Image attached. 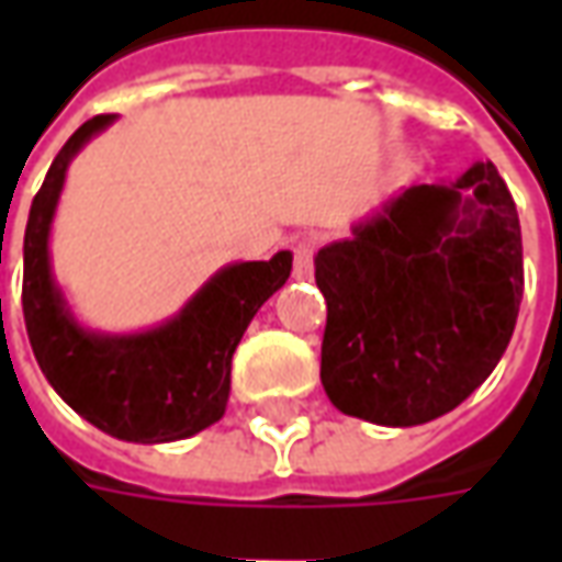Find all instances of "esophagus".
<instances>
[{
    "mask_svg": "<svg viewBox=\"0 0 562 562\" xmlns=\"http://www.w3.org/2000/svg\"><path fill=\"white\" fill-rule=\"evenodd\" d=\"M313 252H316V246L313 240H297L294 246V280H310L313 277Z\"/></svg>",
    "mask_w": 562,
    "mask_h": 562,
    "instance_id": "1",
    "label": "esophagus"
}]
</instances>
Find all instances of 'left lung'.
Returning <instances> with one entry per match:
<instances>
[{
    "instance_id": "1",
    "label": "left lung",
    "mask_w": 562,
    "mask_h": 562,
    "mask_svg": "<svg viewBox=\"0 0 562 562\" xmlns=\"http://www.w3.org/2000/svg\"><path fill=\"white\" fill-rule=\"evenodd\" d=\"M316 285L340 413L382 427L451 413L494 373L524 297L518 210L494 161L382 201L318 249Z\"/></svg>"
}]
</instances>
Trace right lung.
Wrapping results in <instances>:
<instances>
[{
    "instance_id": "obj_1",
    "label": "right lung",
    "mask_w": 562,
    "mask_h": 562,
    "mask_svg": "<svg viewBox=\"0 0 562 562\" xmlns=\"http://www.w3.org/2000/svg\"><path fill=\"white\" fill-rule=\"evenodd\" d=\"M114 120H87L56 153L32 198L23 237V318L42 373L80 418L116 439L153 446L189 439L225 415L234 349L261 304L285 285L292 252L225 265L156 328H83L54 280L50 225L71 159Z\"/></svg>"
}]
</instances>
